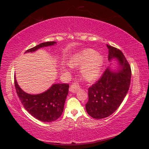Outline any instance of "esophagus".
Instances as JSON below:
<instances>
[{
	"label": "esophagus",
	"instance_id": "esophagus-1",
	"mask_svg": "<svg viewBox=\"0 0 149 149\" xmlns=\"http://www.w3.org/2000/svg\"><path fill=\"white\" fill-rule=\"evenodd\" d=\"M80 89V87L78 86L76 83H73L71 86L70 87V91L72 93H76L77 91Z\"/></svg>",
	"mask_w": 149,
	"mask_h": 149
}]
</instances>
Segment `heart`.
I'll return each instance as SVG.
<instances>
[{"instance_id":"obj_1","label":"heart","mask_w":149,"mask_h":149,"mask_svg":"<svg viewBox=\"0 0 149 149\" xmlns=\"http://www.w3.org/2000/svg\"><path fill=\"white\" fill-rule=\"evenodd\" d=\"M70 64H64V68L81 66L80 73L82 77L88 81L97 79L101 73L104 58L95 50L87 49L75 54L71 57Z\"/></svg>"}]
</instances>
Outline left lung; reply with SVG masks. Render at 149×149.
Returning <instances> with one entry per match:
<instances>
[{"label": "left lung", "instance_id": "left-lung-1", "mask_svg": "<svg viewBox=\"0 0 149 149\" xmlns=\"http://www.w3.org/2000/svg\"><path fill=\"white\" fill-rule=\"evenodd\" d=\"M108 60L118 62L117 69L108 67L96 84L88 89L89 100L85 104L88 114L95 119L112 115L122 104L129 90L132 70L120 50L107 45Z\"/></svg>", "mask_w": 149, "mask_h": 149}]
</instances>
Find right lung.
Here are the masks:
<instances>
[{"mask_svg":"<svg viewBox=\"0 0 149 149\" xmlns=\"http://www.w3.org/2000/svg\"><path fill=\"white\" fill-rule=\"evenodd\" d=\"M54 44H56V42H42L27 50L25 53L35 52L40 48L52 46ZM14 84L22 104L27 112L36 119L43 122H51L56 120L62 115L65 99L68 94V84H53L46 91L37 95H31L24 92L17 84L15 76Z\"/></svg>","mask_w":149,"mask_h":149,"instance_id":"obj_1","label":"right lung"}]
</instances>
